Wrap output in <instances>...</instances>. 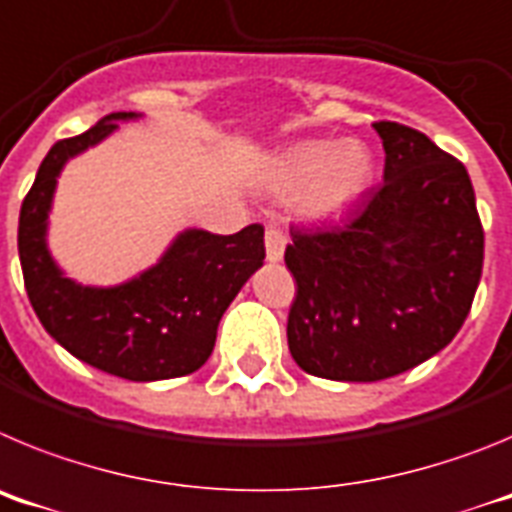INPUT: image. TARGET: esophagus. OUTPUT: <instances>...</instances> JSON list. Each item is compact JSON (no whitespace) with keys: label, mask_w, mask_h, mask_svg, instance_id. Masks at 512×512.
Returning a JSON list of instances; mask_svg holds the SVG:
<instances>
[{"label":"esophagus","mask_w":512,"mask_h":512,"mask_svg":"<svg viewBox=\"0 0 512 512\" xmlns=\"http://www.w3.org/2000/svg\"><path fill=\"white\" fill-rule=\"evenodd\" d=\"M264 241H266V259H269L271 264L282 261L284 248H287V233H284L279 225H269V228H266Z\"/></svg>","instance_id":"34e87169"}]
</instances>
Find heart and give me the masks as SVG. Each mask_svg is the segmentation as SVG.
Masks as SVG:
<instances>
[{
    "label": "heart",
    "instance_id": "obj_1",
    "mask_svg": "<svg viewBox=\"0 0 512 512\" xmlns=\"http://www.w3.org/2000/svg\"><path fill=\"white\" fill-rule=\"evenodd\" d=\"M372 182V156L359 140H302L282 151L271 169V189L295 194L307 217H336Z\"/></svg>",
    "mask_w": 512,
    "mask_h": 512
}]
</instances>
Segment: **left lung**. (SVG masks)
<instances>
[{"mask_svg": "<svg viewBox=\"0 0 512 512\" xmlns=\"http://www.w3.org/2000/svg\"><path fill=\"white\" fill-rule=\"evenodd\" d=\"M384 184L346 220L292 228V359L312 377L379 382L449 346L482 277L485 230L472 179L428 135L374 122Z\"/></svg>", "mask_w": 512, "mask_h": 512, "instance_id": "left-lung-1", "label": "left lung"}]
</instances>
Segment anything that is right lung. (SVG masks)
I'll list each match as a JSON object with an SVG mask.
<instances>
[{
	"label": "right lung",
	"mask_w": 512,
	"mask_h": 512,
	"mask_svg": "<svg viewBox=\"0 0 512 512\" xmlns=\"http://www.w3.org/2000/svg\"><path fill=\"white\" fill-rule=\"evenodd\" d=\"M112 112L76 138L58 140L40 164L20 210L22 277L43 328L71 356L130 382L197 372L215 348L217 325L243 284L264 266V228L215 235L179 233L151 269L115 287H84L58 269L48 251V212L66 161L135 120Z\"/></svg>",
	"instance_id": "add662e5"
}]
</instances>
